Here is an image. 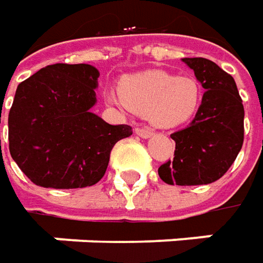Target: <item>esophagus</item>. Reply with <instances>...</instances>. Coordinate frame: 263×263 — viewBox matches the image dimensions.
Returning <instances> with one entry per match:
<instances>
[{"instance_id": "34e87169", "label": "esophagus", "mask_w": 263, "mask_h": 263, "mask_svg": "<svg viewBox=\"0 0 263 263\" xmlns=\"http://www.w3.org/2000/svg\"><path fill=\"white\" fill-rule=\"evenodd\" d=\"M137 135H140L141 138H150L152 135H153V129L152 128H148V126H138L137 129Z\"/></svg>"}]
</instances>
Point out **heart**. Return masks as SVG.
Returning a JSON list of instances; mask_svg holds the SVG:
<instances>
[{"instance_id":"b5f03b06","label":"heart","mask_w":263,"mask_h":263,"mask_svg":"<svg viewBox=\"0 0 263 263\" xmlns=\"http://www.w3.org/2000/svg\"><path fill=\"white\" fill-rule=\"evenodd\" d=\"M120 97L110 101L123 103L162 128H172L190 120L199 110L203 89L194 76H177L165 70H145L122 78Z\"/></svg>"}]
</instances>
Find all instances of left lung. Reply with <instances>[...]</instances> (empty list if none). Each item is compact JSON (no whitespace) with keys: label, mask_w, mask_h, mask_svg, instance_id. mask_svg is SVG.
Listing matches in <instances>:
<instances>
[{"label":"left lung","mask_w":263,"mask_h":263,"mask_svg":"<svg viewBox=\"0 0 263 263\" xmlns=\"http://www.w3.org/2000/svg\"><path fill=\"white\" fill-rule=\"evenodd\" d=\"M194 70L204 94L187 128L171 134L175 157L159 167L169 185H203L222 177L245 140V107L234 78L203 57L182 59Z\"/></svg>","instance_id":"1"}]
</instances>
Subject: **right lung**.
<instances>
[{
	"label": "right lung",
	"instance_id": "obj_1",
	"mask_svg": "<svg viewBox=\"0 0 263 263\" xmlns=\"http://www.w3.org/2000/svg\"><path fill=\"white\" fill-rule=\"evenodd\" d=\"M98 76L91 64L57 63L17 86L8 113L10 154L33 184L91 187L104 177L113 145L132 135L131 126L91 111Z\"/></svg>",
	"mask_w": 263,
	"mask_h": 263
}]
</instances>
